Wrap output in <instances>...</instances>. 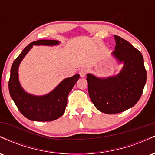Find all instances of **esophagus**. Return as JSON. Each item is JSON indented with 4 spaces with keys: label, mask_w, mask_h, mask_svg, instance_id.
<instances>
[{
    "label": "esophagus",
    "mask_w": 155,
    "mask_h": 155,
    "mask_svg": "<svg viewBox=\"0 0 155 155\" xmlns=\"http://www.w3.org/2000/svg\"><path fill=\"white\" fill-rule=\"evenodd\" d=\"M79 75L81 76V78H84L85 77V76H86L87 74V71L85 70V69H81V70L79 71Z\"/></svg>",
    "instance_id": "esophagus-1"
}]
</instances>
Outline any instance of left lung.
<instances>
[{
	"instance_id": "1",
	"label": "left lung",
	"mask_w": 155,
	"mask_h": 155,
	"mask_svg": "<svg viewBox=\"0 0 155 155\" xmlns=\"http://www.w3.org/2000/svg\"><path fill=\"white\" fill-rule=\"evenodd\" d=\"M115 50L111 53L118 64L119 74L106 78L87 74L88 92L97 110L108 114L122 112L136 104L147 81V71L141 53L127 41L114 35Z\"/></svg>"
}]
</instances>
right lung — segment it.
Masks as SVG:
<instances>
[{
  "instance_id": "add662e5",
  "label": "right lung",
  "mask_w": 155,
  "mask_h": 155,
  "mask_svg": "<svg viewBox=\"0 0 155 155\" xmlns=\"http://www.w3.org/2000/svg\"><path fill=\"white\" fill-rule=\"evenodd\" d=\"M56 40H38L28 44L14 61L11 68L8 90L12 100L21 114L31 121L51 122L63 114L67 106V97L78 79L79 74L63 79L54 90L44 95H35L27 92L21 86L19 80V67L23 58L33 45H59Z\"/></svg>"
}]
</instances>
